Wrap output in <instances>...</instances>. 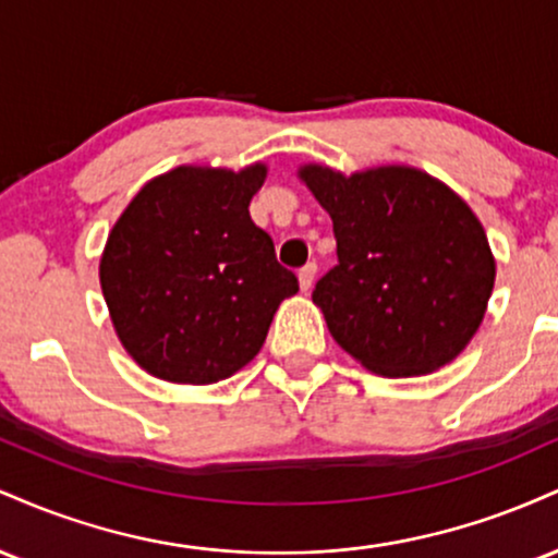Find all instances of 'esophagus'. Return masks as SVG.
Listing matches in <instances>:
<instances>
[{
  "instance_id": "1",
  "label": "esophagus",
  "mask_w": 558,
  "mask_h": 558,
  "mask_svg": "<svg viewBox=\"0 0 558 558\" xmlns=\"http://www.w3.org/2000/svg\"><path fill=\"white\" fill-rule=\"evenodd\" d=\"M315 275H317V265L315 262H310V265H304L299 270V286L301 291H312V286H315Z\"/></svg>"
}]
</instances>
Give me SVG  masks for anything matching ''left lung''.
I'll list each match as a JSON object with an SVG mask.
<instances>
[{"label":"left lung","instance_id":"8db88e82","mask_svg":"<svg viewBox=\"0 0 558 558\" xmlns=\"http://www.w3.org/2000/svg\"><path fill=\"white\" fill-rule=\"evenodd\" d=\"M299 175L336 233L338 265L317 280L312 301L338 345L386 377L451 362L483 323L496 278L472 209L414 168L343 178L306 165Z\"/></svg>","mask_w":558,"mask_h":558}]
</instances>
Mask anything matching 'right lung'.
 <instances>
[{
	"instance_id": "obj_1",
	"label": "right lung",
	"mask_w": 558,
	"mask_h": 558,
	"mask_svg": "<svg viewBox=\"0 0 558 558\" xmlns=\"http://www.w3.org/2000/svg\"><path fill=\"white\" fill-rule=\"evenodd\" d=\"M265 165L178 168L114 222L101 291L128 354L170 383H217L252 362L299 280L248 215Z\"/></svg>"
}]
</instances>
